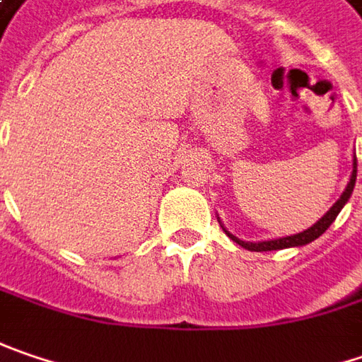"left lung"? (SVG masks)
Segmentation results:
<instances>
[{
  "mask_svg": "<svg viewBox=\"0 0 362 362\" xmlns=\"http://www.w3.org/2000/svg\"><path fill=\"white\" fill-rule=\"evenodd\" d=\"M354 182H356V156H354V160H352V174H351V180L346 184V188H344V192L340 194V199L334 202L332 206H329V211L320 219V221H315V223L311 225L309 229L305 231H299V233H295V235H287V238H276V240H264V242H244V240H240V238H235L233 233H229L227 229H225V225L221 223V219H219V223L223 227V231L229 235V240H233L238 245H242L245 250H250V252H272V250H285V247H301V245H308L311 244L313 240H317L326 229H328L329 225L334 223V219L338 217V213L342 211V206L349 202L351 199L352 190H354Z\"/></svg>",
  "mask_w": 362,
  "mask_h": 362,
  "instance_id": "1",
  "label": "left lung"
}]
</instances>
